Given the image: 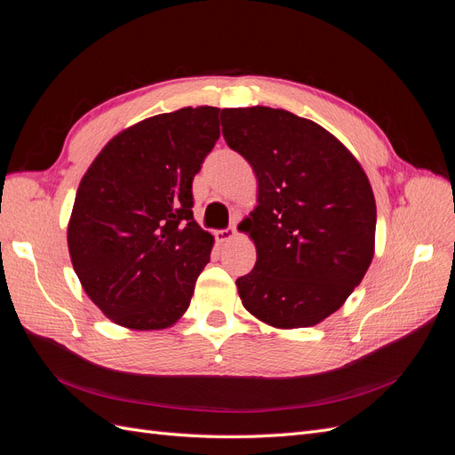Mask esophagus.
<instances>
[{
    "instance_id": "1",
    "label": "esophagus",
    "mask_w": 455,
    "mask_h": 455,
    "mask_svg": "<svg viewBox=\"0 0 455 455\" xmlns=\"http://www.w3.org/2000/svg\"><path fill=\"white\" fill-rule=\"evenodd\" d=\"M235 235H237V228L231 226V228L216 231V241H218V243H228V241H231Z\"/></svg>"
}]
</instances>
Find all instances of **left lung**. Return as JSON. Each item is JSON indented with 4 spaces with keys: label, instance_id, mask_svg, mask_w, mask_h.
Wrapping results in <instances>:
<instances>
[{
    "label": "left lung",
    "instance_id": "8db88e82",
    "mask_svg": "<svg viewBox=\"0 0 455 455\" xmlns=\"http://www.w3.org/2000/svg\"><path fill=\"white\" fill-rule=\"evenodd\" d=\"M222 134L258 178V206L239 226L258 254L237 279L243 306L277 328L321 323L374 256L376 201L363 167L328 131L286 109L226 108Z\"/></svg>",
    "mask_w": 455,
    "mask_h": 455
}]
</instances>
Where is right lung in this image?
Wrapping results in <instances>:
<instances>
[{
  "label": "right lung",
  "mask_w": 455,
  "mask_h": 455,
  "mask_svg": "<svg viewBox=\"0 0 455 455\" xmlns=\"http://www.w3.org/2000/svg\"><path fill=\"white\" fill-rule=\"evenodd\" d=\"M220 108H182L119 132L77 188L68 249L87 296L114 323L167 328L188 309L214 237L194 184L220 139Z\"/></svg>",
  "instance_id": "1"
}]
</instances>
